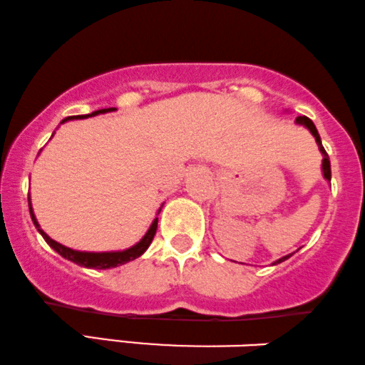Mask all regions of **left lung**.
Wrapping results in <instances>:
<instances>
[{
  "label": "left lung",
  "mask_w": 365,
  "mask_h": 365,
  "mask_svg": "<svg viewBox=\"0 0 365 365\" xmlns=\"http://www.w3.org/2000/svg\"><path fill=\"white\" fill-rule=\"evenodd\" d=\"M295 121H297L299 124H304V126H306L307 130L312 133V136H314V138H316V143H318L321 153H323V174H324V178L328 179V181H331V165H329V157H328L327 150H324V147H323V143H321L319 133H318V130H316L314 123H312L311 119L307 118V115H299V118L295 119ZM289 258H290V256H284V258L278 259L277 263H282V261H285V259H289Z\"/></svg>",
  "instance_id": "obj_1"
}]
</instances>
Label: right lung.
I'll return each mask as SVG.
<instances>
[{"label": "right lung", "mask_w": 365, "mask_h": 365, "mask_svg": "<svg viewBox=\"0 0 365 365\" xmlns=\"http://www.w3.org/2000/svg\"><path fill=\"white\" fill-rule=\"evenodd\" d=\"M110 110H115V107H109V109H98V110H93L92 114H87V115H70V118H64L61 123L68 121V119H81V118H88V115H97V114H104V113H110ZM29 210H30V217H32V222L34 225L37 227V230L41 232L42 237H44V241L49 244L53 250L58 252V255H61L63 258L73 261V263L80 264V267H85V268H96V269H107V268H114V267H119V264H124L128 263V261H133L136 258H140L141 255H143L145 251L148 250V246L152 244L153 241V235L157 232V222L158 218L153 220V224L150 225L148 232L145 234V237L141 239L138 244H135V246L130 247V250L126 251H114V252H83V251H75V250H70V247L63 246V244L53 241V239L47 235L44 230L41 229L37 224V218L34 215L32 212V205H30V196H29Z\"/></svg>", "instance_id": "1"}]
</instances>
